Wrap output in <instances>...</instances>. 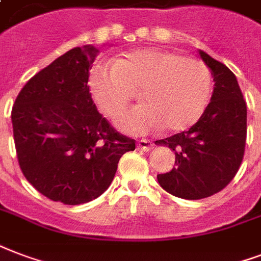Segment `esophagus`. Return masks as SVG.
I'll list each match as a JSON object with an SVG mask.
<instances>
[{"mask_svg":"<svg viewBox=\"0 0 261 261\" xmlns=\"http://www.w3.org/2000/svg\"><path fill=\"white\" fill-rule=\"evenodd\" d=\"M138 148L143 150V151H150L151 148H154V143L150 142V140H139Z\"/></svg>","mask_w":261,"mask_h":261,"instance_id":"1","label":"esophagus"}]
</instances>
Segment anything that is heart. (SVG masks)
I'll use <instances>...</instances> for the list:
<instances>
[{
    "instance_id": "b5f03b06",
    "label": "heart",
    "mask_w": 261,
    "mask_h": 261,
    "mask_svg": "<svg viewBox=\"0 0 261 261\" xmlns=\"http://www.w3.org/2000/svg\"><path fill=\"white\" fill-rule=\"evenodd\" d=\"M212 88V72L203 62L165 49H135L115 63H97L89 72L93 100L113 118L132 100L133 91H140L143 105L117 122L132 135L191 128L207 109Z\"/></svg>"
}]
</instances>
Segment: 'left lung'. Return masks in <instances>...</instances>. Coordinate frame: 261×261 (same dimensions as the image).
<instances>
[{
  "instance_id": "1",
  "label": "left lung",
  "mask_w": 261,
  "mask_h": 261,
  "mask_svg": "<svg viewBox=\"0 0 261 261\" xmlns=\"http://www.w3.org/2000/svg\"><path fill=\"white\" fill-rule=\"evenodd\" d=\"M212 72L211 103L197 123L158 146L175 151L173 169L158 175L162 189L183 199H202L219 193L234 179L244 158L246 142V103L230 68L199 50Z\"/></svg>"
}]
</instances>
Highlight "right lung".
<instances>
[{
  "instance_id": "1",
  "label": "right lung",
  "mask_w": 261,
  "mask_h": 261,
  "mask_svg": "<svg viewBox=\"0 0 261 261\" xmlns=\"http://www.w3.org/2000/svg\"><path fill=\"white\" fill-rule=\"evenodd\" d=\"M99 49L74 48L29 80L12 109L23 175L52 201L80 205L109 189L119 158L135 140L110 125L89 93V70Z\"/></svg>"
}]
</instances>
